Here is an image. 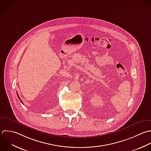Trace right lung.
<instances>
[{"mask_svg": "<svg viewBox=\"0 0 151 151\" xmlns=\"http://www.w3.org/2000/svg\"><path fill=\"white\" fill-rule=\"evenodd\" d=\"M17 96H18V98H19V99H20V102H22V104H23V102H22V101H21V99H20V98H19V95H18V93H17Z\"/></svg>", "mask_w": 151, "mask_h": 151, "instance_id": "add662e5", "label": "right lung"}]
</instances>
